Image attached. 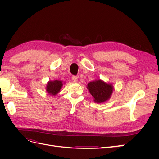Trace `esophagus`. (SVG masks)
<instances>
[{
    "label": "esophagus",
    "instance_id": "obj_1",
    "mask_svg": "<svg viewBox=\"0 0 159 159\" xmlns=\"http://www.w3.org/2000/svg\"><path fill=\"white\" fill-rule=\"evenodd\" d=\"M71 80H72V81H73L74 83H77V82H78V77L74 76V75L72 76Z\"/></svg>",
    "mask_w": 159,
    "mask_h": 159
}]
</instances>
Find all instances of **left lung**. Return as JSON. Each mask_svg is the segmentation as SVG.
<instances>
[{
  "mask_svg": "<svg viewBox=\"0 0 159 159\" xmlns=\"http://www.w3.org/2000/svg\"><path fill=\"white\" fill-rule=\"evenodd\" d=\"M87 88L93 96L94 102L98 103L107 102L110 99L113 91L111 84H107L100 79L88 83Z\"/></svg>",
  "mask_w": 159,
  "mask_h": 159,
  "instance_id": "1",
  "label": "left lung"
}]
</instances>
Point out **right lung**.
<instances>
[{"mask_svg": "<svg viewBox=\"0 0 159 159\" xmlns=\"http://www.w3.org/2000/svg\"><path fill=\"white\" fill-rule=\"evenodd\" d=\"M62 86H63V81H49L47 83L46 89L49 95L54 96L60 92Z\"/></svg>", "mask_w": 159, "mask_h": 159, "instance_id": "add662e5", "label": "right lung"}]
</instances>
